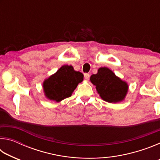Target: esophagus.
Instances as JSON below:
<instances>
[{
  "label": "esophagus",
  "mask_w": 160,
  "mask_h": 160,
  "mask_svg": "<svg viewBox=\"0 0 160 160\" xmlns=\"http://www.w3.org/2000/svg\"><path fill=\"white\" fill-rule=\"evenodd\" d=\"M84 77H85V79L86 80H89V79H90V75L89 73H85V75H84Z\"/></svg>",
  "instance_id": "esophagus-1"
}]
</instances>
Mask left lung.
<instances>
[{
    "mask_svg": "<svg viewBox=\"0 0 160 160\" xmlns=\"http://www.w3.org/2000/svg\"><path fill=\"white\" fill-rule=\"evenodd\" d=\"M90 82L95 86L102 99L109 103L123 101L128 91V83L107 67L99 68L97 74L92 75Z\"/></svg>",
    "mask_w": 160,
    "mask_h": 160,
    "instance_id": "8db88e82",
    "label": "left lung"
}]
</instances>
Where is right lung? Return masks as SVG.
I'll return each instance as SVG.
<instances>
[{"label":"right lung","mask_w":160,"mask_h":160,"mask_svg":"<svg viewBox=\"0 0 160 160\" xmlns=\"http://www.w3.org/2000/svg\"><path fill=\"white\" fill-rule=\"evenodd\" d=\"M83 77L82 72L75 71L72 66H61L43 82V90L46 98L60 102L70 97L78 84L83 81Z\"/></svg>","instance_id":"add662e5"}]
</instances>
